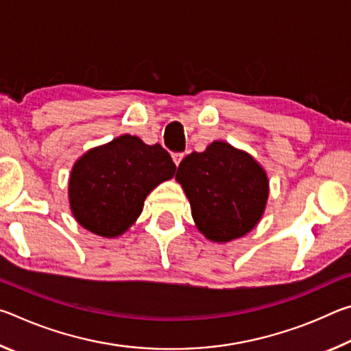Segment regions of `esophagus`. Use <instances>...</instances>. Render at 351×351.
Wrapping results in <instances>:
<instances>
[{
	"instance_id": "esophagus-1",
	"label": "esophagus",
	"mask_w": 351,
	"mask_h": 351,
	"mask_svg": "<svg viewBox=\"0 0 351 351\" xmlns=\"http://www.w3.org/2000/svg\"><path fill=\"white\" fill-rule=\"evenodd\" d=\"M171 158H173V162L176 164V167H178V165H180L181 161L184 159V153H173V156H171Z\"/></svg>"
}]
</instances>
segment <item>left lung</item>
<instances>
[{
  "mask_svg": "<svg viewBox=\"0 0 351 351\" xmlns=\"http://www.w3.org/2000/svg\"><path fill=\"white\" fill-rule=\"evenodd\" d=\"M175 180L186 193L197 229L213 243H228L251 232L269 197L265 169L247 152L224 141H213L204 152L187 154Z\"/></svg>",
  "mask_w": 351,
  "mask_h": 351,
  "instance_id": "left-lung-1",
  "label": "left lung"
}]
</instances>
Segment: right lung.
Listing matches in <instances>:
<instances>
[{
    "mask_svg": "<svg viewBox=\"0 0 351 351\" xmlns=\"http://www.w3.org/2000/svg\"><path fill=\"white\" fill-rule=\"evenodd\" d=\"M176 165L159 144L122 134L77 159L69 175L73 217L90 232L114 239L139 218L154 187L173 178Z\"/></svg>",
    "mask_w": 351,
    "mask_h": 351,
    "instance_id": "add662e5",
    "label": "right lung"
}]
</instances>
